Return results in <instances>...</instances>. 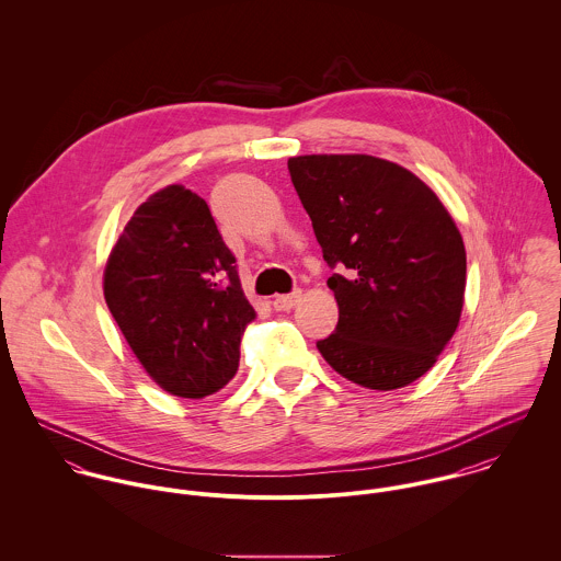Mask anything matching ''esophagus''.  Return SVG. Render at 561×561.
<instances>
[{
	"label": "esophagus",
	"instance_id": "1",
	"mask_svg": "<svg viewBox=\"0 0 561 561\" xmlns=\"http://www.w3.org/2000/svg\"><path fill=\"white\" fill-rule=\"evenodd\" d=\"M300 298H302V291H300V289H294L291 294L276 296L272 305H274V309H276V311H291V309L300 302Z\"/></svg>",
	"mask_w": 561,
	"mask_h": 561
}]
</instances>
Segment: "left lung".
Listing matches in <instances>:
<instances>
[{
	"label": "left lung",
	"mask_w": 561,
	"mask_h": 561,
	"mask_svg": "<svg viewBox=\"0 0 561 561\" xmlns=\"http://www.w3.org/2000/svg\"><path fill=\"white\" fill-rule=\"evenodd\" d=\"M339 305L318 341L343 378L393 391L421 378L454 336L467 285L465 241L410 170L371 156L287 161Z\"/></svg>",
	"instance_id": "left-lung-1"
}]
</instances>
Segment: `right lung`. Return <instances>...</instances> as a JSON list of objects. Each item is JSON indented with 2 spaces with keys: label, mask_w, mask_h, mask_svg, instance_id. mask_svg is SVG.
<instances>
[{
  "label": "right lung",
  "mask_w": 561,
  "mask_h": 561,
  "mask_svg": "<svg viewBox=\"0 0 561 561\" xmlns=\"http://www.w3.org/2000/svg\"><path fill=\"white\" fill-rule=\"evenodd\" d=\"M103 294L163 391L198 400L236 376L241 336L256 313L198 194L168 185L136 209L107 259Z\"/></svg>",
  "instance_id": "add662e5"
}]
</instances>
